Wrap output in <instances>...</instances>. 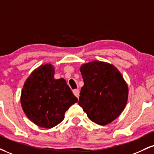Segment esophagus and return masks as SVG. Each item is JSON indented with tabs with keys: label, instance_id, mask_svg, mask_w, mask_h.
Wrapping results in <instances>:
<instances>
[{
	"label": "esophagus",
	"instance_id": "esophagus-1",
	"mask_svg": "<svg viewBox=\"0 0 154 154\" xmlns=\"http://www.w3.org/2000/svg\"><path fill=\"white\" fill-rule=\"evenodd\" d=\"M73 93L77 97H79V89H75V90H73Z\"/></svg>",
	"mask_w": 154,
	"mask_h": 154
}]
</instances>
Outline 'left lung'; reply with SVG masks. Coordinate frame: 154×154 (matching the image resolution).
<instances>
[{
    "mask_svg": "<svg viewBox=\"0 0 154 154\" xmlns=\"http://www.w3.org/2000/svg\"><path fill=\"white\" fill-rule=\"evenodd\" d=\"M84 85L78 104L89 119L100 125L116 120L127 104L128 87L113 64L100 61L83 64L79 69Z\"/></svg>",
    "mask_w": 154,
    "mask_h": 154,
    "instance_id": "1",
    "label": "left lung"
}]
</instances>
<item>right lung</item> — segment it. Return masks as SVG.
<instances>
[{
	"label": "right lung",
	"instance_id": "1",
	"mask_svg": "<svg viewBox=\"0 0 154 154\" xmlns=\"http://www.w3.org/2000/svg\"><path fill=\"white\" fill-rule=\"evenodd\" d=\"M51 64H42L24 83L21 104L24 113L38 126L51 128L64 120L69 107L78 101L64 79L54 78Z\"/></svg>",
	"mask_w": 154,
	"mask_h": 154
}]
</instances>
